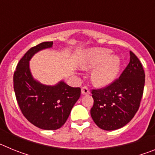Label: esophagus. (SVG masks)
<instances>
[{
    "label": "esophagus",
    "instance_id": "34e87169",
    "mask_svg": "<svg viewBox=\"0 0 155 155\" xmlns=\"http://www.w3.org/2000/svg\"><path fill=\"white\" fill-rule=\"evenodd\" d=\"M89 93H90L89 89H88L87 87H85V86H84V87H82V88H81V94H88Z\"/></svg>",
    "mask_w": 155,
    "mask_h": 155
}]
</instances>
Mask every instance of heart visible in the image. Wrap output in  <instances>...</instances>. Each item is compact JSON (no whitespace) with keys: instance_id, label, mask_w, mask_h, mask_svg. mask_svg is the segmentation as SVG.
Masks as SVG:
<instances>
[{"instance_id":"1","label":"heart","mask_w":155,"mask_h":155,"mask_svg":"<svg viewBox=\"0 0 155 155\" xmlns=\"http://www.w3.org/2000/svg\"><path fill=\"white\" fill-rule=\"evenodd\" d=\"M111 54L110 50L95 48L89 50L86 55L83 67L87 69L95 68L91 74V80L95 85L105 86L110 84L120 71V59Z\"/></svg>"}]
</instances>
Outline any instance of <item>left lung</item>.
I'll return each mask as SVG.
<instances>
[{
	"label": "left lung",
	"instance_id": "obj_1",
	"mask_svg": "<svg viewBox=\"0 0 155 155\" xmlns=\"http://www.w3.org/2000/svg\"><path fill=\"white\" fill-rule=\"evenodd\" d=\"M118 78L104 87L91 90V116L99 128L114 130L127 125L137 112L143 93L145 73L135 54Z\"/></svg>",
	"mask_w": 155,
	"mask_h": 155
}]
</instances>
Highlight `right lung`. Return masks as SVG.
<instances>
[{
    "mask_svg": "<svg viewBox=\"0 0 155 155\" xmlns=\"http://www.w3.org/2000/svg\"><path fill=\"white\" fill-rule=\"evenodd\" d=\"M43 42L31 47L19 61L14 73V90L24 116L35 127L46 130L61 128L81 96L80 87H72L64 81L47 86L34 80L29 61L38 51L53 46Z\"/></svg>",
    "mask_w": 155,
    "mask_h": 155,
    "instance_id": "1",
    "label": "right lung"
}]
</instances>
